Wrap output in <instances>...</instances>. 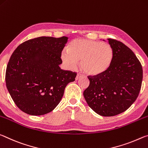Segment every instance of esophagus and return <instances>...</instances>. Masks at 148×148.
<instances>
[{
  "label": "esophagus",
  "instance_id": "34e87169",
  "mask_svg": "<svg viewBox=\"0 0 148 148\" xmlns=\"http://www.w3.org/2000/svg\"><path fill=\"white\" fill-rule=\"evenodd\" d=\"M83 77V75H80V74H78L77 75V77H76V78H75V80H79L80 78H81V77Z\"/></svg>",
  "mask_w": 148,
  "mask_h": 148
}]
</instances>
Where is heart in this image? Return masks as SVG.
<instances>
[{
	"label": "heart",
	"mask_w": 148,
	"mask_h": 148,
	"mask_svg": "<svg viewBox=\"0 0 148 148\" xmlns=\"http://www.w3.org/2000/svg\"><path fill=\"white\" fill-rule=\"evenodd\" d=\"M113 55L112 47L107 43L78 38L69 43L67 50L62 52L61 57L69 68H74L81 61V69L85 73L98 75L110 67Z\"/></svg>",
	"instance_id": "heart-1"
}]
</instances>
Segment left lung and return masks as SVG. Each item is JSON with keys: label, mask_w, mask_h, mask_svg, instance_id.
<instances>
[{"label": "left lung", "mask_w": 148, "mask_h": 148, "mask_svg": "<svg viewBox=\"0 0 148 148\" xmlns=\"http://www.w3.org/2000/svg\"><path fill=\"white\" fill-rule=\"evenodd\" d=\"M114 52L112 62L98 75H89L84 91L86 103L96 113L111 117L124 112L134 102L141 89L142 65L134 53L123 42L108 38Z\"/></svg>", "instance_id": "1"}]
</instances>
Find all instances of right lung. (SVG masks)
I'll return each instance as SVG.
<instances>
[{"instance_id": "right-lung-1", "label": "right lung", "mask_w": 148, "mask_h": 148, "mask_svg": "<svg viewBox=\"0 0 148 148\" xmlns=\"http://www.w3.org/2000/svg\"><path fill=\"white\" fill-rule=\"evenodd\" d=\"M67 40V37L35 38L21 43L12 53L6 70V85L24 113L42 115L52 111L67 84L75 81L76 72L59 67Z\"/></svg>"}]
</instances>
